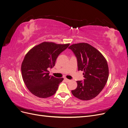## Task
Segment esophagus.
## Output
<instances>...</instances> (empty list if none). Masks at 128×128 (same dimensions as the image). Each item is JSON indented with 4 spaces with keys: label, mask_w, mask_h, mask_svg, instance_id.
Segmentation results:
<instances>
[{
    "label": "esophagus",
    "mask_w": 128,
    "mask_h": 128,
    "mask_svg": "<svg viewBox=\"0 0 128 128\" xmlns=\"http://www.w3.org/2000/svg\"><path fill=\"white\" fill-rule=\"evenodd\" d=\"M64 80H65L66 82H69V81H70V80L68 79H67V78H65V79H64Z\"/></svg>",
    "instance_id": "obj_1"
}]
</instances>
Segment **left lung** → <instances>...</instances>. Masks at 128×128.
Segmentation results:
<instances>
[{
  "mask_svg": "<svg viewBox=\"0 0 128 128\" xmlns=\"http://www.w3.org/2000/svg\"><path fill=\"white\" fill-rule=\"evenodd\" d=\"M77 59L78 70L84 71V81H77V87L71 91L80 100L94 99L102 90L109 76V68L104 56L87 43L71 45L68 48Z\"/></svg>",
  "mask_w": 128,
  "mask_h": 128,
  "instance_id": "1",
  "label": "left lung"
}]
</instances>
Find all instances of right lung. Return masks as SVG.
Returning <instances> with one entry per match:
<instances>
[{
  "label": "right lung",
  "mask_w": 128,
  "mask_h": 128,
  "mask_svg": "<svg viewBox=\"0 0 128 128\" xmlns=\"http://www.w3.org/2000/svg\"><path fill=\"white\" fill-rule=\"evenodd\" d=\"M69 44L44 42L26 54L21 67L22 76L26 86L34 95L46 98L56 92L64 78L49 75L48 69L54 67L58 56Z\"/></svg>",
  "instance_id": "1"
}]
</instances>
